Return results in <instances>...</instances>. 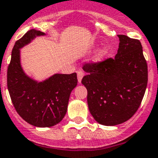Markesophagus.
<instances>
[{"label": "esophagus", "mask_w": 158, "mask_h": 158, "mask_svg": "<svg viewBox=\"0 0 158 158\" xmlns=\"http://www.w3.org/2000/svg\"><path fill=\"white\" fill-rule=\"evenodd\" d=\"M83 75H84L83 71H79L77 72V78H78V82H79V83H81V81H82V79H83Z\"/></svg>", "instance_id": "obj_1"}]
</instances>
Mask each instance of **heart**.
Instances as JSON below:
<instances>
[{
	"label": "heart",
	"mask_w": 158,
	"mask_h": 158,
	"mask_svg": "<svg viewBox=\"0 0 158 158\" xmlns=\"http://www.w3.org/2000/svg\"><path fill=\"white\" fill-rule=\"evenodd\" d=\"M108 53H109V48H108L106 46H103L102 48H100L97 52H95L94 56V62L95 63H99L101 62L102 60H103V59L105 58L106 56H107Z\"/></svg>",
	"instance_id": "obj_1"
}]
</instances>
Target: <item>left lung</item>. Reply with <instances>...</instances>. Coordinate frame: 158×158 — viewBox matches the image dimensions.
<instances>
[{
  "label": "left lung",
  "mask_w": 158,
  "mask_h": 158,
  "mask_svg": "<svg viewBox=\"0 0 158 158\" xmlns=\"http://www.w3.org/2000/svg\"><path fill=\"white\" fill-rule=\"evenodd\" d=\"M118 53L98 64H87L82 83L87 90L89 110L99 124L116 126L136 113L148 82L147 64L138 40L118 35Z\"/></svg>",
  "instance_id": "left-lung-1"
}]
</instances>
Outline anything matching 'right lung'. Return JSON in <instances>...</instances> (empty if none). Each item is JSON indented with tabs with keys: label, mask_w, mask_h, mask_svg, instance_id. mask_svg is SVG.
<instances>
[{
	"label": "right lung",
	"mask_w": 158,
	"mask_h": 158,
	"mask_svg": "<svg viewBox=\"0 0 158 158\" xmlns=\"http://www.w3.org/2000/svg\"><path fill=\"white\" fill-rule=\"evenodd\" d=\"M45 35L31 29L16 41L7 73L8 90L16 112L36 127H53L62 121L68 110L70 94L78 83L76 73H56L43 81L25 73L20 62V49Z\"/></svg>",
	"instance_id": "1"
}]
</instances>
